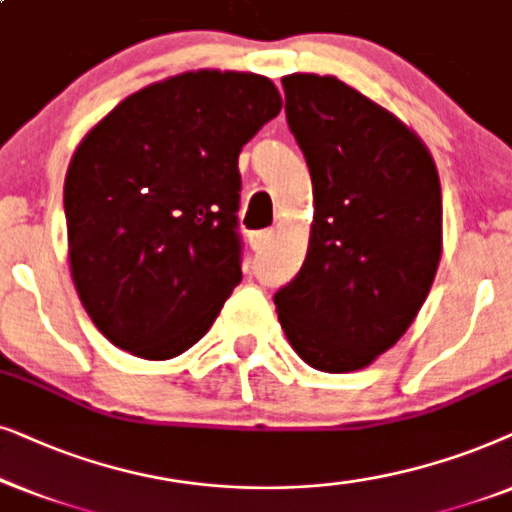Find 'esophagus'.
Returning a JSON list of instances; mask_svg holds the SVG:
<instances>
[{"instance_id": "1", "label": "esophagus", "mask_w": 512, "mask_h": 512, "mask_svg": "<svg viewBox=\"0 0 512 512\" xmlns=\"http://www.w3.org/2000/svg\"><path fill=\"white\" fill-rule=\"evenodd\" d=\"M269 241H271V231H267V229H264V231H252V234L248 236L250 248L255 250V252H262L269 245Z\"/></svg>"}]
</instances>
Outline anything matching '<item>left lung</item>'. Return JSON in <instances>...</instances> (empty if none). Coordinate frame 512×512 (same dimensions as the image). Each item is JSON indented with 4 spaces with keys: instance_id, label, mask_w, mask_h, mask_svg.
<instances>
[{
    "instance_id": "left-lung-1",
    "label": "left lung",
    "mask_w": 512,
    "mask_h": 512,
    "mask_svg": "<svg viewBox=\"0 0 512 512\" xmlns=\"http://www.w3.org/2000/svg\"><path fill=\"white\" fill-rule=\"evenodd\" d=\"M313 187L309 248L276 292L285 337L313 370L372 365L417 318L442 255V192L424 140L337 77H283Z\"/></svg>"
}]
</instances>
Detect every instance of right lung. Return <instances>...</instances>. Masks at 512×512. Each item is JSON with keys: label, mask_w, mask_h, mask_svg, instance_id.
Returning a JSON list of instances; mask_svg holds the SVG:
<instances>
[{"label": "right lung", "mask_w": 512, "mask_h": 512, "mask_svg": "<svg viewBox=\"0 0 512 512\" xmlns=\"http://www.w3.org/2000/svg\"><path fill=\"white\" fill-rule=\"evenodd\" d=\"M274 81L196 70L149 84L105 114L65 175L72 283L109 342L180 356L241 283L238 154L281 112Z\"/></svg>", "instance_id": "1"}]
</instances>
